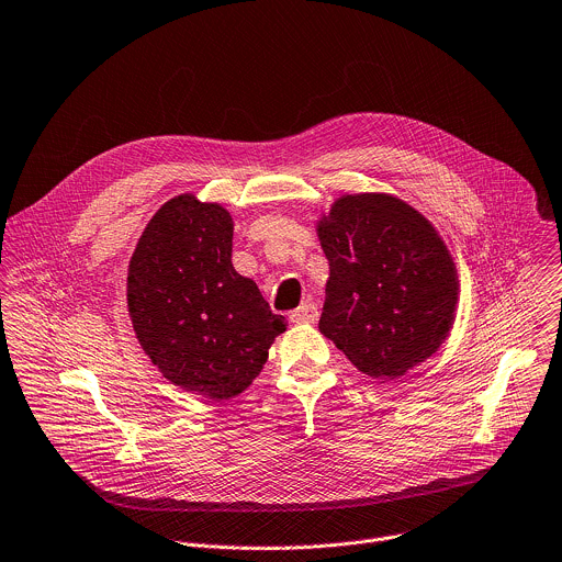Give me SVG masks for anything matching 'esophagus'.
<instances>
[{"instance_id":"34e87169","label":"esophagus","mask_w":562,"mask_h":562,"mask_svg":"<svg viewBox=\"0 0 562 562\" xmlns=\"http://www.w3.org/2000/svg\"><path fill=\"white\" fill-rule=\"evenodd\" d=\"M289 317H291V322H295V324H315L317 317H319V313H317V306H315V304L304 302V304L297 306Z\"/></svg>"}]
</instances>
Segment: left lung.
Segmentation results:
<instances>
[{
  "instance_id": "obj_1",
  "label": "left lung",
  "mask_w": 562,
  "mask_h": 562,
  "mask_svg": "<svg viewBox=\"0 0 562 562\" xmlns=\"http://www.w3.org/2000/svg\"><path fill=\"white\" fill-rule=\"evenodd\" d=\"M317 234L330 265L322 335L374 379L429 359L458 304L456 265L431 223L396 196L346 194Z\"/></svg>"
}]
</instances>
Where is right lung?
<instances>
[{"label": "right lung", "instance_id": "right-lung-1", "mask_svg": "<svg viewBox=\"0 0 562 562\" xmlns=\"http://www.w3.org/2000/svg\"><path fill=\"white\" fill-rule=\"evenodd\" d=\"M234 223L218 203H164L131 256L126 302L139 346L186 392L227 401L251 385L286 330L232 265Z\"/></svg>", "mask_w": 562, "mask_h": 562}]
</instances>
